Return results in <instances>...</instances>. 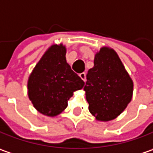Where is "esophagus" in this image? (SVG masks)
<instances>
[{"instance_id":"obj_1","label":"esophagus","mask_w":153,"mask_h":153,"mask_svg":"<svg viewBox=\"0 0 153 153\" xmlns=\"http://www.w3.org/2000/svg\"><path fill=\"white\" fill-rule=\"evenodd\" d=\"M79 75L81 78V79H83L84 81H85V75H86L85 73H81V74H79Z\"/></svg>"}]
</instances>
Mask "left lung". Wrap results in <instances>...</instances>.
<instances>
[{
  "label": "left lung",
  "mask_w": 153,
  "mask_h": 153,
  "mask_svg": "<svg viewBox=\"0 0 153 153\" xmlns=\"http://www.w3.org/2000/svg\"><path fill=\"white\" fill-rule=\"evenodd\" d=\"M86 79L84 90L89 111L98 121L108 122L116 118L132 99L133 80L113 49H100Z\"/></svg>",
  "instance_id": "left-lung-1"
}]
</instances>
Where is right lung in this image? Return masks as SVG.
I'll return each instance as SVG.
<instances>
[{"label": "right lung", "instance_id": "right-lung-1", "mask_svg": "<svg viewBox=\"0 0 153 153\" xmlns=\"http://www.w3.org/2000/svg\"><path fill=\"white\" fill-rule=\"evenodd\" d=\"M66 52L62 43L50 46L28 79L29 99L44 116L53 117L62 113L74 92L85 85L67 62Z\"/></svg>", "mask_w": 153, "mask_h": 153}]
</instances>
